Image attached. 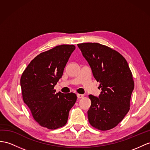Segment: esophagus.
<instances>
[{
  "label": "esophagus",
  "instance_id": "esophagus-1",
  "mask_svg": "<svg viewBox=\"0 0 150 150\" xmlns=\"http://www.w3.org/2000/svg\"><path fill=\"white\" fill-rule=\"evenodd\" d=\"M77 97H78V98H82L84 97V96H83V94H79V93H78L77 94Z\"/></svg>",
  "mask_w": 150,
  "mask_h": 150
}]
</instances>
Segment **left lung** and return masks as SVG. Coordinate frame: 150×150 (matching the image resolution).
<instances>
[{"instance_id":"1","label":"left lung","mask_w":150,"mask_h":150,"mask_svg":"<svg viewBox=\"0 0 150 150\" xmlns=\"http://www.w3.org/2000/svg\"><path fill=\"white\" fill-rule=\"evenodd\" d=\"M78 46L102 90L98 97L89 95L92 104L87 112L88 121L98 130L111 129L130 109L134 88L132 72L125 58L110 47L96 42Z\"/></svg>"}]
</instances>
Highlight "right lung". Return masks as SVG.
<instances>
[{"label":"right lung","mask_w":150,"mask_h":150,"mask_svg":"<svg viewBox=\"0 0 150 150\" xmlns=\"http://www.w3.org/2000/svg\"><path fill=\"white\" fill-rule=\"evenodd\" d=\"M75 48L74 45H63L40 53L21 75L24 103L35 121L48 129H57L66 124L69 111L77 99L74 93H56L54 90Z\"/></svg>","instance_id":"1"}]
</instances>
